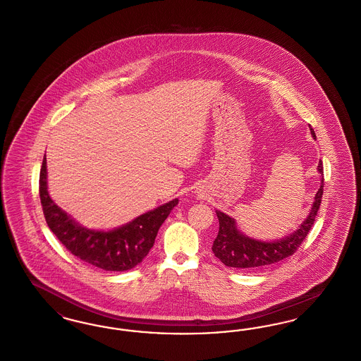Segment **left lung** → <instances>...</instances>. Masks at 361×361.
<instances>
[{"mask_svg":"<svg viewBox=\"0 0 361 361\" xmlns=\"http://www.w3.org/2000/svg\"><path fill=\"white\" fill-rule=\"evenodd\" d=\"M312 137L316 140V133L309 126ZM319 174V188L314 196V202L309 211V215L298 226L297 230L286 235L285 238L276 240H259L247 236L239 231L236 220L226 215L221 211H216L219 219V233L214 240L212 251L215 257L221 260L228 267L236 269H258L263 266L273 264L275 262L285 259L295 252V250L302 243L307 236V232L312 228L324 192V168L322 161L318 162Z\"/></svg>","mask_w":361,"mask_h":361,"instance_id":"left-lung-1","label":"left lung"}]
</instances>
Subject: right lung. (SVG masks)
Segmentation results:
<instances>
[{"instance_id": "1", "label": "right lung", "mask_w": 361, "mask_h": 361, "mask_svg": "<svg viewBox=\"0 0 361 361\" xmlns=\"http://www.w3.org/2000/svg\"><path fill=\"white\" fill-rule=\"evenodd\" d=\"M40 200L47 224L59 240L73 255L104 271H126L140 264L154 245L159 227L178 204V199H173L113 230L87 228L51 199L45 157L40 171Z\"/></svg>"}]
</instances>
